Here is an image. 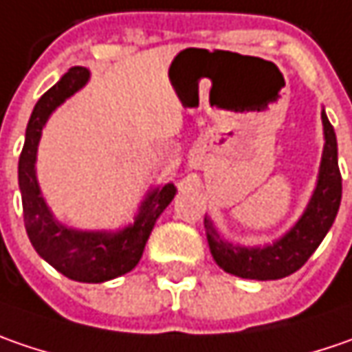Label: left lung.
Returning a JSON list of instances; mask_svg holds the SVG:
<instances>
[{
  "mask_svg": "<svg viewBox=\"0 0 352 352\" xmlns=\"http://www.w3.org/2000/svg\"><path fill=\"white\" fill-rule=\"evenodd\" d=\"M325 146L323 157L317 177V187L309 199V205L296 226L283 234L274 244L264 248H246L236 246L219 234L214 224L205 219L206 240L214 262L228 274L248 280H280L303 266L309 256L317 250L321 240L325 238L337 210L341 205L343 195V179L337 161V138L335 130L327 120L325 112H321Z\"/></svg>",
  "mask_w": 352,
  "mask_h": 352,
  "instance_id": "obj_1",
  "label": "left lung"
}]
</instances>
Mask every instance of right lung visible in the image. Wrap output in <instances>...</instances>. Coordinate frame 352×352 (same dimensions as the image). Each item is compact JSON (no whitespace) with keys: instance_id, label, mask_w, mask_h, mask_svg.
<instances>
[{"instance_id":"1","label":"right lung","mask_w":352,"mask_h":352,"mask_svg":"<svg viewBox=\"0 0 352 352\" xmlns=\"http://www.w3.org/2000/svg\"><path fill=\"white\" fill-rule=\"evenodd\" d=\"M90 72L82 67L70 69L53 88H49L33 108L25 144L19 157V189L23 201L27 236L37 254L69 280L100 283L124 276L138 266L153 224L175 197V185L167 183L147 192L135 221L118 232H88L69 228L56 221L41 197L35 161L43 126L54 108L88 82Z\"/></svg>"}]
</instances>
